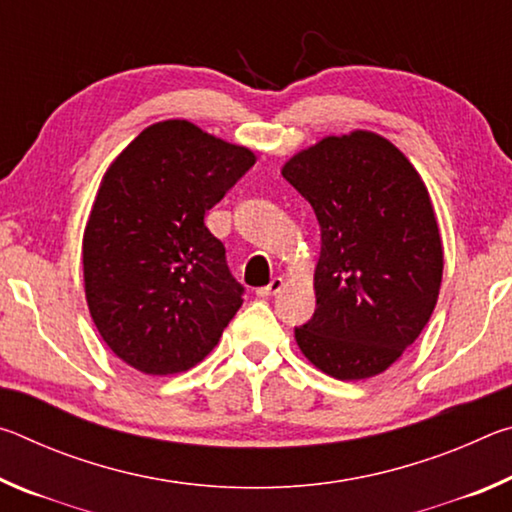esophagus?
Segmentation results:
<instances>
[{
    "mask_svg": "<svg viewBox=\"0 0 512 512\" xmlns=\"http://www.w3.org/2000/svg\"><path fill=\"white\" fill-rule=\"evenodd\" d=\"M282 287H284V280L282 277H273L271 282L266 284V287H262V289H257V296L259 298H268V296H275V293H280L282 291Z\"/></svg>",
    "mask_w": 512,
    "mask_h": 512,
    "instance_id": "obj_1",
    "label": "esophagus"
}]
</instances>
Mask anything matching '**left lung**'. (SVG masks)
Returning a JSON list of instances; mask_svg holds the SVG:
<instances>
[{"mask_svg":"<svg viewBox=\"0 0 512 512\" xmlns=\"http://www.w3.org/2000/svg\"><path fill=\"white\" fill-rule=\"evenodd\" d=\"M282 176L320 225L316 311L296 327L298 348L334 379L375 377L418 339L443 282L427 185L370 131L323 137L284 162Z\"/></svg>","mask_w":512,"mask_h":512,"instance_id":"left-lung-1","label":"left lung"}]
</instances>
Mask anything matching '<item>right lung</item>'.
I'll list each match as a JSON object with an SVG mask.
<instances>
[{"mask_svg": "<svg viewBox=\"0 0 512 512\" xmlns=\"http://www.w3.org/2000/svg\"><path fill=\"white\" fill-rule=\"evenodd\" d=\"M255 153L187 119L158 121L103 173L83 232L85 300L101 339L144 375L201 363L241 307L205 212Z\"/></svg>", "mask_w": 512, "mask_h": 512, "instance_id": "add662e5", "label": "right lung"}]
</instances>
